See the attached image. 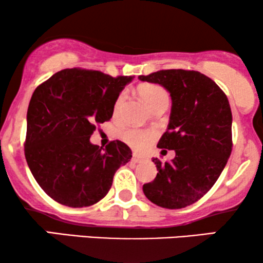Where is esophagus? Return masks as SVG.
Segmentation results:
<instances>
[{"label": "esophagus", "mask_w": 263, "mask_h": 263, "mask_svg": "<svg viewBox=\"0 0 263 263\" xmlns=\"http://www.w3.org/2000/svg\"><path fill=\"white\" fill-rule=\"evenodd\" d=\"M132 160L134 161V163H141V161H143V157L140 156V154H138V153H134L133 154Z\"/></svg>", "instance_id": "obj_1"}]
</instances>
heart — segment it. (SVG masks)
I'll return each instance as SVG.
<instances>
[{
    "label": "heart",
    "instance_id": "1",
    "mask_svg": "<svg viewBox=\"0 0 263 263\" xmlns=\"http://www.w3.org/2000/svg\"><path fill=\"white\" fill-rule=\"evenodd\" d=\"M139 95L141 98L145 100V103L149 106V109L156 105V104L167 100L168 96L166 91L160 86L154 84H146L139 87ZM125 99V93H121L117 97L116 102L114 105V112L117 114L123 105ZM156 138V133L153 130H142V129L129 128L122 132V139L128 143L129 146L134 147L136 149H143L147 145Z\"/></svg>",
    "mask_w": 263,
    "mask_h": 263
}]
</instances>
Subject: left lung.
I'll list each match as a JSON object with an SVG mask.
<instances>
[{
    "instance_id": "1",
    "label": "left lung",
    "mask_w": 263,
    "mask_h": 263,
    "mask_svg": "<svg viewBox=\"0 0 263 263\" xmlns=\"http://www.w3.org/2000/svg\"><path fill=\"white\" fill-rule=\"evenodd\" d=\"M139 80L163 86L170 93V120L158 147L176 153L170 163L153 158L158 174L143 184V194L168 210L190 206L214 185L231 154L228 97L212 79L195 70H159L140 75Z\"/></svg>"
}]
</instances>
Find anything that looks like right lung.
I'll return each instance as SVG.
<instances>
[{
	"label": "right lung",
	"instance_id": "right-lung-1",
	"mask_svg": "<svg viewBox=\"0 0 263 263\" xmlns=\"http://www.w3.org/2000/svg\"><path fill=\"white\" fill-rule=\"evenodd\" d=\"M134 77L64 69L35 88L27 110L25 157L41 188L64 206L95 204L109 193L120 166L132 159L122 141L93 145L97 124L112 117L117 97Z\"/></svg>",
	"mask_w": 263,
	"mask_h": 263
}]
</instances>
